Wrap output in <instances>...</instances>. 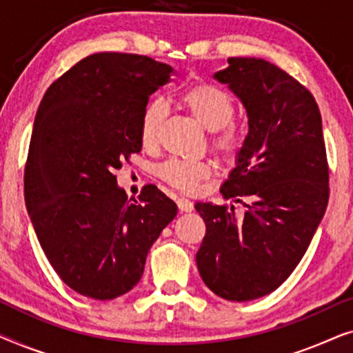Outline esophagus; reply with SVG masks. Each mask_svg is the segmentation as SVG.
Returning <instances> with one entry per match:
<instances>
[{"label":"esophagus","mask_w":353,"mask_h":353,"mask_svg":"<svg viewBox=\"0 0 353 353\" xmlns=\"http://www.w3.org/2000/svg\"><path fill=\"white\" fill-rule=\"evenodd\" d=\"M176 205H178V210L181 212H191L192 209H194V205H192L191 201L185 199V197H181V199H176Z\"/></svg>","instance_id":"34e87169"}]
</instances>
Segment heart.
I'll return each instance as SVG.
<instances>
[{
  "mask_svg": "<svg viewBox=\"0 0 353 353\" xmlns=\"http://www.w3.org/2000/svg\"><path fill=\"white\" fill-rule=\"evenodd\" d=\"M180 103L197 123L210 132V148L223 161L238 157L244 144L243 132L236 125V104L230 93L212 83H201L188 88ZM167 114L162 99H151L143 110L139 138L144 146L156 143L159 128ZM212 168L205 162H190L172 159L157 168V175L167 185L183 192H194L199 183L209 178Z\"/></svg>",
  "mask_w": 353,
  "mask_h": 353,
  "instance_id": "b5f03b06",
  "label": "heart"
}]
</instances>
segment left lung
Wrapping results in <instances>:
<instances>
[{
    "label": "left lung",
    "instance_id": "left-lung-1",
    "mask_svg": "<svg viewBox=\"0 0 353 353\" xmlns=\"http://www.w3.org/2000/svg\"><path fill=\"white\" fill-rule=\"evenodd\" d=\"M228 62L215 79L244 104L249 133L220 192L245 210L197 202L205 236L196 262L212 292L245 302L281 286L307 252L330 199V167L310 91L268 61Z\"/></svg>",
    "mask_w": 353,
    "mask_h": 353
}]
</instances>
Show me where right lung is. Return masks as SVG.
Masks as SVG:
<instances>
[{
  "mask_svg": "<svg viewBox=\"0 0 353 353\" xmlns=\"http://www.w3.org/2000/svg\"><path fill=\"white\" fill-rule=\"evenodd\" d=\"M172 70L148 56L96 52L52 81L37 110L23 173L27 210L51 267L85 297L132 291L176 215L154 185L128 201L114 175L141 151L143 110Z\"/></svg>",
  "mask_w": 353,
  "mask_h": 353,
  "instance_id": "1",
  "label": "right lung"
}]
</instances>
